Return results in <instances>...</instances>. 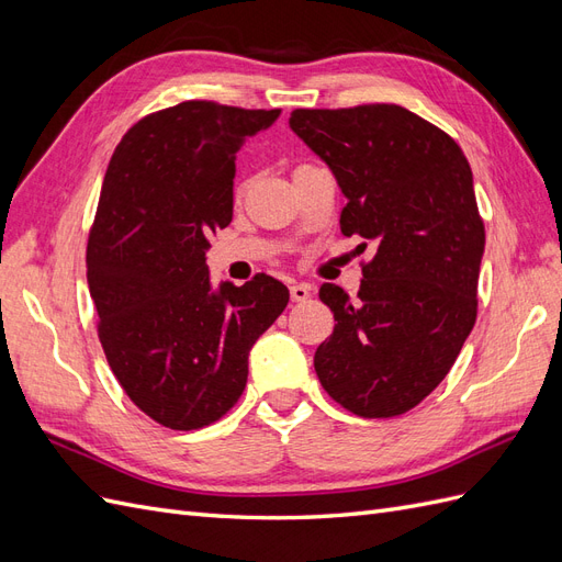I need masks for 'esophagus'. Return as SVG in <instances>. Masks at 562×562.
I'll return each instance as SVG.
<instances>
[{
    "instance_id": "34e87169",
    "label": "esophagus",
    "mask_w": 562,
    "mask_h": 562,
    "mask_svg": "<svg viewBox=\"0 0 562 562\" xmlns=\"http://www.w3.org/2000/svg\"><path fill=\"white\" fill-rule=\"evenodd\" d=\"M312 295V288L307 283H293L291 285V300L293 302H307Z\"/></svg>"
}]
</instances>
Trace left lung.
I'll list each match as a JSON object with an SVG mask.
<instances>
[{"label": "left lung", "mask_w": 562, "mask_h": 562, "mask_svg": "<svg viewBox=\"0 0 562 562\" xmlns=\"http://www.w3.org/2000/svg\"><path fill=\"white\" fill-rule=\"evenodd\" d=\"M291 128L347 196L339 229L375 241L356 300L321 285L337 326L314 353L316 375L353 415H403L443 382L479 314L485 225L471 166L401 105L300 108Z\"/></svg>", "instance_id": "1"}]
</instances>
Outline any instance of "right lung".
<instances>
[{
  "label": "right lung",
  "instance_id": "obj_1",
  "mask_svg": "<svg viewBox=\"0 0 562 562\" xmlns=\"http://www.w3.org/2000/svg\"><path fill=\"white\" fill-rule=\"evenodd\" d=\"M281 110L184 100L116 145L89 232L98 337L126 396L176 431L209 427L241 398L248 351L288 304L267 274L213 291L211 236L232 223L236 151Z\"/></svg>",
  "mask_w": 562,
  "mask_h": 562
}]
</instances>
